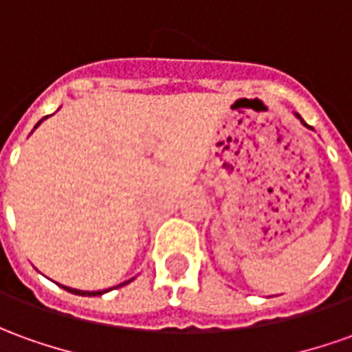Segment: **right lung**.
Masks as SVG:
<instances>
[{
	"instance_id": "1",
	"label": "right lung",
	"mask_w": 352,
	"mask_h": 352,
	"mask_svg": "<svg viewBox=\"0 0 352 352\" xmlns=\"http://www.w3.org/2000/svg\"><path fill=\"white\" fill-rule=\"evenodd\" d=\"M65 289H68L70 294H78V296H100V294H104V292H80V289H72V287H65Z\"/></svg>"
}]
</instances>
